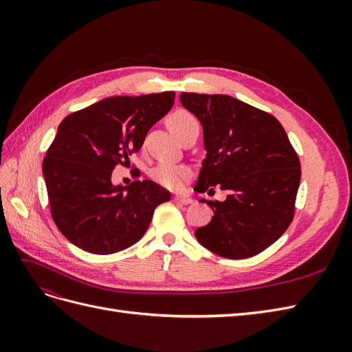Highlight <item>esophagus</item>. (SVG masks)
Masks as SVG:
<instances>
[{
  "instance_id": "34e87169",
  "label": "esophagus",
  "mask_w": 352,
  "mask_h": 352,
  "mask_svg": "<svg viewBox=\"0 0 352 352\" xmlns=\"http://www.w3.org/2000/svg\"><path fill=\"white\" fill-rule=\"evenodd\" d=\"M173 201L176 202V204H180V206H188V204H190V202H192L194 199H192V198H189V197H185V195H176V197L173 198Z\"/></svg>"
}]
</instances>
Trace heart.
<instances>
[{"label":"heart","mask_w":352,"mask_h":352,"mask_svg":"<svg viewBox=\"0 0 352 352\" xmlns=\"http://www.w3.org/2000/svg\"><path fill=\"white\" fill-rule=\"evenodd\" d=\"M167 124L176 138L192 126H199L197 117L186 110H176L168 116ZM188 170L182 166L172 163H158L150 170V176L158 185L168 189H177L188 179Z\"/></svg>","instance_id":"obj_1"}]
</instances>
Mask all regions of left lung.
<instances>
[{"mask_svg":"<svg viewBox=\"0 0 352 352\" xmlns=\"http://www.w3.org/2000/svg\"><path fill=\"white\" fill-rule=\"evenodd\" d=\"M180 102L204 131L207 155L195 190L211 194L217 185L228 192L223 202L207 201L214 216L195 230V238L220 257H254L292 223L300 158L269 113L229 95L182 92Z\"/></svg>","mask_w":352,"mask_h":352,"instance_id":"obj_1","label":"left lung"}]
</instances>
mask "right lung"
<instances>
[{"label":"right lung","mask_w":352,"mask_h":352,"mask_svg":"<svg viewBox=\"0 0 352 352\" xmlns=\"http://www.w3.org/2000/svg\"><path fill=\"white\" fill-rule=\"evenodd\" d=\"M175 92L111 97L65 117L42 163L58 230L92 254L123 251L140 241L170 192L151 180L114 186L116 166L129 163L148 131L173 107Z\"/></svg>","instance_id":"1"}]
</instances>
